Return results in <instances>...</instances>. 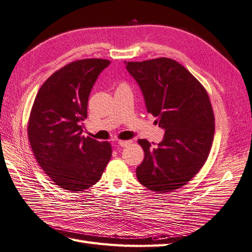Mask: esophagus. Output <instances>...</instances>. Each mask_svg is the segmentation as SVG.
I'll return each mask as SVG.
<instances>
[{
  "instance_id": "esophagus-1",
  "label": "esophagus",
  "mask_w": 252,
  "mask_h": 252,
  "mask_svg": "<svg viewBox=\"0 0 252 252\" xmlns=\"http://www.w3.org/2000/svg\"><path fill=\"white\" fill-rule=\"evenodd\" d=\"M131 143H132L131 141H119L118 145L121 146V147H127L128 145H130Z\"/></svg>"
}]
</instances>
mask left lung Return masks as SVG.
Returning <instances> with one entry per match:
<instances>
[{"label": "left lung", "instance_id": "obj_1", "mask_svg": "<svg viewBox=\"0 0 252 252\" xmlns=\"http://www.w3.org/2000/svg\"><path fill=\"white\" fill-rule=\"evenodd\" d=\"M125 63L140 85L147 111L166 130L155 148L147 140L137 141L145 158L136 168V177L153 192H172L187 185L209 158L215 132L209 94L174 59Z\"/></svg>", "mask_w": 252, "mask_h": 252}]
</instances>
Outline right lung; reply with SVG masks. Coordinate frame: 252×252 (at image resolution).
<instances>
[{
  "mask_svg": "<svg viewBox=\"0 0 252 252\" xmlns=\"http://www.w3.org/2000/svg\"><path fill=\"white\" fill-rule=\"evenodd\" d=\"M110 62L76 60L59 68L41 85L30 112L32 152L55 185L83 190L100 180L111 158V145L82 136L91 91Z\"/></svg>",
  "mask_w": 252,
  "mask_h": 252,
  "instance_id": "obj_1",
  "label": "right lung"
}]
</instances>
